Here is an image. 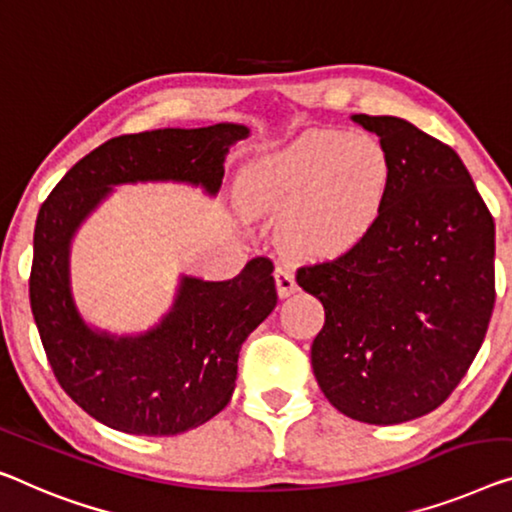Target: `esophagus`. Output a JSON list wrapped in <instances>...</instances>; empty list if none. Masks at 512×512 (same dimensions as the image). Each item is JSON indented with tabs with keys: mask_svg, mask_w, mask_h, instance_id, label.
I'll list each match as a JSON object with an SVG mask.
<instances>
[{
	"mask_svg": "<svg viewBox=\"0 0 512 512\" xmlns=\"http://www.w3.org/2000/svg\"><path fill=\"white\" fill-rule=\"evenodd\" d=\"M276 285H278V294L282 296V299L289 294H294L296 289H299V285H296V280H294V273L289 271V266H285V264H278Z\"/></svg>",
	"mask_w": 512,
	"mask_h": 512,
	"instance_id": "1",
	"label": "esophagus"
}]
</instances>
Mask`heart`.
Here are the masks:
<instances>
[{
	"label": "heart",
	"instance_id": "obj_1",
	"mask_svg": "<svg viewBox=\"0 0 512 512\" xmlns=\"http://www.w3.org/2000/svg\"><path fill=\"white\" fill-rule=\"evenodd\" d=\"M391 177L377 137L322 128L259 158L246 174V200L255 211L289 216L285 241L296 253L333 257L372 232Z\"/></svg>",
	"mask_w": 512,
	"mask_h": 512
}]
</instances>
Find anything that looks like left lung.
Wrapping results in <instances>:
<instances>
[{
    "mask_svg": "<svg viewBox=\"0 0 512 512\" xmlns=\"http://www.w3.org/2000/svg\"><path fill=\"white\" fill-rule=\"evenodd\" d=\"M393 177L372 232L296 269L324 305L310 361L326 398L361 423L395 425L448 400L474 363L494 299V218L460 156L398 117L354 114Z\"/></svg>",
    "mask_w": 512,
    "mask_h": 512,
    "instance_id": "obj_1",
    "label": "left lung"
}]
</instances>
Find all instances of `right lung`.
<instances>
[{"mask_svg": "<svg viewBox=\"0 0 512 512\" xmlns=\"http://www.w3.org/2000/svg\"><path fill=\"white\" fill-rule=\"evenodd\" d=\"M246 126L163 128L112 137L78 160L41 204L29 303L45 356L78 407L112 430L172 437L207 423L234 391L239 352L278 303L273 262L255 257L236 278H183L158 329L110 338L82 322L68 289V243L117 183L190 181L216 193L230 144Z\"/></svg>", "mask_w": 512, "mask_h": 512, "instance_id": "1", "label": "right lung"}]
</instances>
